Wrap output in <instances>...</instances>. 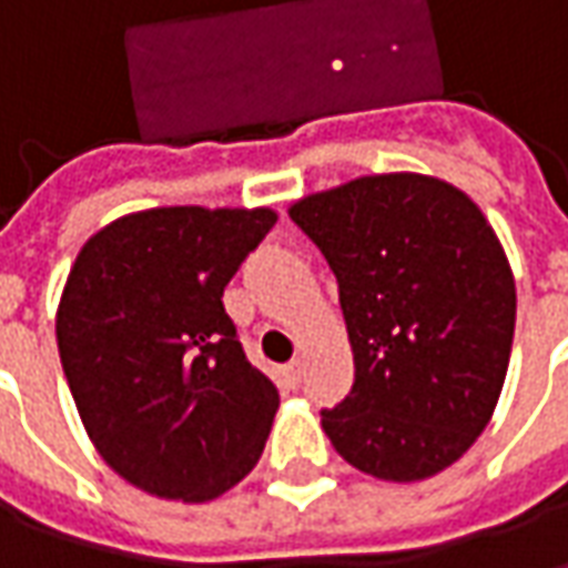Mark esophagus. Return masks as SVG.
Segmentation results:
<instances>
[{
	"mask_svg": "<svg viewBox=\"0 0 568 568\" xmlns=\"http://www.w3.org/2000/svg\"><path fill=\"white\" fill-rule=\"evenodd\" d=\"M285 374H288V381L292 383H301V377H304V362H301V358H292Z\"/></svg>",
	"mask_w": 568,
	"mask_h": 568,
	"instance_id": "34e87169",
	"label": "esophagus"
}]
</instances>
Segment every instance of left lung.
Instances as JSON below:
<instances>
[{
    "label": "left lung",
    "mask_w": 568,
    "mask_h": 568,
    "mask_svg": "<svg viewBox=\"0 0 568 568\" xmlns=\"http://www.w3.org/2000/svg\"><path fill=\"white\" fill-rule=\"evenodd\" d=\"M337 276L356 362L322 410L334 450L381 480L444 471L487 428L514 341L511 264L477 203L435 175H362L292 203Z\"/></svg>",
    "instance_id": "1"
}]
</instances>
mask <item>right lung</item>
Wrapping results in <instances>:
<instances>
[{"label":"right lung","instance_id":"right-lung-1","mask_svg":"<svg viewBox=\"0 0 568 568\" xmlns=\"http://www.w3.org/2000/svg\"><path fill=\"white\" fill-rule=\"evenodd\" d=\"M276 212L158 206L81 246L57 346L93 447L133 487L210 501L255 468L280 393L243 353L224 285Z\"/></svg>","mask_w":568,"mask_h":568}]
</instances>
